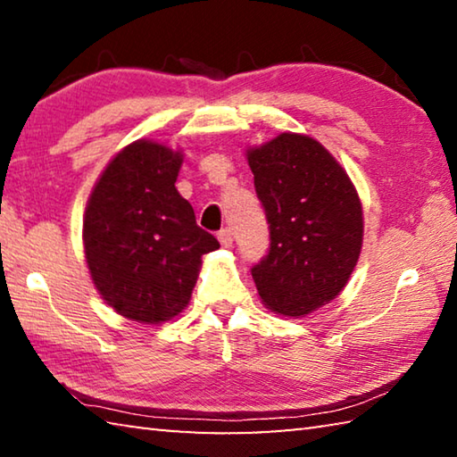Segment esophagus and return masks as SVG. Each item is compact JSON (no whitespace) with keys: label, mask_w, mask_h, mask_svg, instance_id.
<instances>
[{"label":"esophagus","mask_w":457,"mask_h":457,"mask_svg":"<svg viewBox=\"0 0 457 457\" xmlns=\"http://www.w3.org/2000/svg\"><path fill=\"white\" fill-rule=\"evenodd\" d=\"M218 239H220V244L223 245V247H229L231 244H234V234H231V229H221L220 234H218Z\"/></svg>","instance_id":"34e87169"}]
</instances>
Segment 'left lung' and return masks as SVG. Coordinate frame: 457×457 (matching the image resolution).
I'll use <instances>...</instances> for the list:
<instances>
[{
    "instance_id": "8db88e82",
    "label": "left lung",
    "mask_w": 457,
    "mask_h": 457,
    "mask_svg": "<svg viewBox=\"0 0 457 457\" xmlns=\"http://www.w3.org/2000/svg\"><path fill=\"white\" fill-rule=\"evenodd\" d=\"M245 159L270 223V252L252 268L262 304L303 319L335 300L362 247V204L351 177L316 141L280 133Z\"/></svg>"
}]
</instances>
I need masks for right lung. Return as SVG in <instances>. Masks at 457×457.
Returning a JSON list of instances; mask_svg holds the SVG:
<instances>
[{
  "mask_svg": "<svg viewBox=\"0 0 457 457\" xmlns=\"http://www.w3.org/2000/svg\"><path fill=\"white\" fill-rule=\"evenodd\" d=\"M181 163L183 151L138 138L108 161L87 201L82 242L92 284L129 320L161 324L183 312L201 256L220 247L175 187Z\"/></svg>",
  "mask_w": 457,
  "mask_h": 457,
  "instance_id": "obj_1",
  "label": "right lung"
}]
</instances>
